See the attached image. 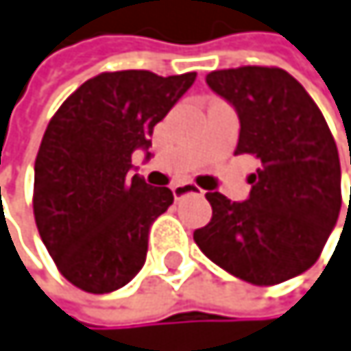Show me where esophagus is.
Returning <instances> with one entry per match:
<instances>
[{
	"mask_svg": "<svg viewBox=\"0 0 351 351\" xmlns=\"http://www.w3.org/2000/svg\"><path fill=\"white\" fill-rule=\"evenodd\" d=\"M172 193H174V197L177 199H181V197H185V195H189V193H193V195H202L204 191H202L197 185H193V183H177V185H172Z\"/></svg>",
	"mask_w": 351,
	"mask_h": 351,
	"instance_id": "1",
	"label": "esophagus"
}]
</instances>
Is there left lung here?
Returning a JSON list of instances; mask_svg holds the SVG:
<instances>
[{"instance_id":"1","label":"left lung","mask_w":351,"mask_h":351,"mask_svg":"<svg viewBox=\"0 0 351 351\" xmlns=\"http://www.w3.org/2000/svg\"><path fill=\"white\" fill-rule=\"evenodd\" d=\"M206 84L238 111L236 154L257 158L261 166L248 177L246 202L206 193L213 219L195 229L193 240L236 278L259 287L280 285L318 261L339 219L341 166L335 138L314 99L285 69H221L208 73Z\"/></svg>"}]
</instances>
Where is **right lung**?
Listing matches in <instances>:
<instances>
[{
	"label": "right lung",
	"mask_w": 351,
	"mask_h": 351,
	"mask_svg": "<svg viewBox=\"0 0 351 351\" xmlns=\"http://www.w3.org/2000/svg\"><path fill=\"white\" fill-rule=\"evenodd\" d=\"M193 82L195 73L107 71L84 82L52 115L35 158L33 215L73 287L111 293L143 267L149 227L174 195L130 177L132 152L149 149L154 126Z\"/></svg>",
	"instance_id": "right-lung-1"
}]
</instances>
